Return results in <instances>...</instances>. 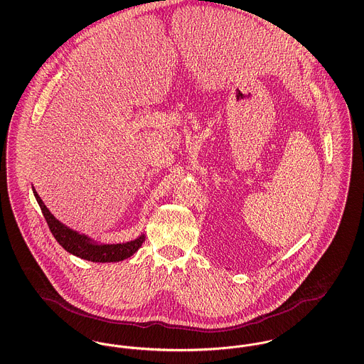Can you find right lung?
I'll list each match as a JSON object with an SVG mask.
<instances>
[{
  "instance_id": "right-lung-1",
  "label": "right lung",
  "mask_w": 364,
  "mask_h": 364,
  "mask_svg": "<svg viewBox=\"0 0 364 364\" xmlns=\"http://www.w3.org/2000/svg\"><path fill=\"white\" fill-rule=\"evenodd\" d=\"M33 192H34L35 199L43 213V217L49 225L54 239L65 251H68L75 257H79L82 259L90 260V262H100V263L120 262V260L132 257L144 242V235H140L138 239L131 240V242H117V244H98L92 239L87 237L86 235H80L79 232L60 223L49 211V208L45 206V203L39 198L34 187H33Z\"/></svg>"
}]
</instances>
